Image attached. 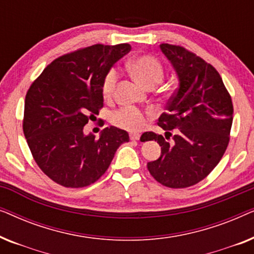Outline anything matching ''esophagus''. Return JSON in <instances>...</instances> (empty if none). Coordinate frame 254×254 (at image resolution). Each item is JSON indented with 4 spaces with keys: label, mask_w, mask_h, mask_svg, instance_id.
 Instances as JSON below:
<instances>
[{
    "label": "esophagus",
    "mask_w": 254,
    "mask_h": 254,
    "mask_svg": "<svg viewBox=\"0 0 254 254\" xmlns=\"http://www.w3.org/2000/svg\"><path fill=\"white\" fill-rule=\"evenodd\" d=\"M140 136H141V135L137 134V133H130V134H129V137H130L131 141H137V140H140Z\"/></svg>",
    "instance_id": "obj_1"
}]
</instances>
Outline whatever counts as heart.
<instances>
[{
  "mask_svg": "<svg viewBox=\"0 0 254 254\" xmlns=\"http://www.w3.org/2000/svg\"><path fill=\"white\" fill-rule=\"evenodd\" d=\"M128 69H129L130 74L134 76V78L144 88H154L164 77V70H163L162 64L155 58L148 57V55L134 59L128 64ZM117 82V69H110L103 81L104 96L110 97L112 95ZM111 121L113 125L124 128V129L136 131L144 127L147 123V117L136 107L124 106L111 116Z\"/></svg>",
  "mask_w": 254,
  "mask_h": 254,
  "instance_id": "b5f03b06",
  "label": "heart"
}]
</instances>
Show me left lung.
<instances>
[{
  "label": "left lung",
  "instance_id": "obj_1",
  "mask_svg": "<svg viewBox=\"0 0 254 254\" xmlns=\"http://www.w3.org/2000/svg\"><path fill=\"white\" fill-rule=\"evenodd\" d=\"M178 78V88L158 125L171 135L147 131L144 141H157L161 156L148 163L151 176L171 189H185L206 178L221 161L232 125L231 97L213 65L180 46L161 45ZM166 137V136H165ZM168 138V137H166Z\"/></svg>",
  "mask_w": 254,
  "mask_h": 254
}]
</instances>
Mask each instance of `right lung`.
<instances>
[{"label":"right lung","instance_id":"obj_1","mask_svg":"<svg viewBox=\"0 0 254 254\" xmlns=\"http://www.w3.org/2000/svg\"><path fill=\"white\" fill-rule=\"evenodd\" d=\"M130 45L93 46L48 64L25 97L23 130L34 161L64 187H85L102 177L117 149L129 141L126 130L104 128L98 140L83 128L103 106V81Z\"/></svg>","mask_w":254,"mask_h":254}]
</instances>
